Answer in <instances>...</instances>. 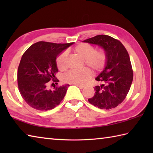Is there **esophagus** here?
Segmentation results:
<instances>
[{
	"instance_id": "obj_1",
	"label": "esophagus",
	"mask_w": 153,
	"mask_h": 153,
	"mask_svg": "<svg viewBox=\"0 0 153 153\" xmlns=\"http://www.w3.org/2000/svg\"><path fill=\"white\" fill-rule=\"evenodd\" d=\"M76 85V86H77L79 88H80V89H83L84 88V86H82V85H79V84H75Z\"/></svg>"
}]
</instances>
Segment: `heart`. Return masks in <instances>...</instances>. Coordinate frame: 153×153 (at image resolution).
I'll use <instances>...</instances> for the list:
<instances>
[{
    "mask_svg": "<svg viewBox=\"0 0 153 153\" xmlns=\"http://www.w3.org/2000/svg\"><path fill=\"white\" fill-rule=\"evenodd\" d=\"M74 55L84 59L83 66L95 74L99 73L105 68L107 63V53L104 48L96 49L94 46L88 43H81L73 49ZM56 67L60 71H65L68 66V60L65 51L62 52L56 59ZM88 69L82 70H70L63 76V80L66 83L84 85L88 82L92 74Z\"/></svg>",
    "mask_w": 153,
    "mask_h": 153,
    "instance_id": "b5f03b06",
    "label": "heart"
}]
</instances>
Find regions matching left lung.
I'll use <instances>...</instances> for the list:
<instances>
[{
    "instance_id": "left-lung-1",
    "label": "left lung",
    "mask_w": 153,
    "mask_h": 153,
    "mask_svg": "<svg viewBox=\"0 0 153 153\" xmlns=\"http://www.w3.org/2000/svg\"><path fill=\"white\" fill-rule=\"evenodd\" d=\"M84 42L102 46L108 56L105 69L96 78L102 84L94 87L95 94L88 102L101 109L115 108L126 98L133 80L128 51L120 40L107 35H97Z\"/></svg>"
}]
</instances>
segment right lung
<instances>
[{
  "mask_svg": "<svg viewBox=\"0 0 153 153\" xmlns=\"http://www.w3.org/2000/svg\"><path fill=\"white\" fill-rule=\"evenodd\" d=\"M74 42L61 44L40 41L27 49L17 69L18 88L28 105L39 111L53 109L60 104L69 85L54 87L47 85L58 82L56 58ZM53 83L52 84H53Z\"/></svg>",
  "mask_w": 153,
  "mask_h": 153,
  "instance_id": "add662e5",
  "label": "right lung"
}]
</instances>
